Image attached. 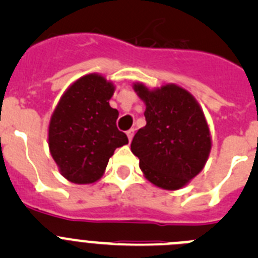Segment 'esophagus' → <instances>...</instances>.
I'll return each mask as SVG.
<instances>
[{"instance_id": "1", "label": "esophagus", "mask_w": 258, "mask_h": 258, "mask_svg": "<svg viewBox=\"0 0 258 258\" xmlns=\"http://www.w3.org/2000/svg\"><path fill=\"white\" fill-rule=\"evenodd\" d=\"M126 136H127V138H129V141L133 140V137H134V129H129V131L126 132Z\"/></svg>"}]
</instances>
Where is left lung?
<instances>
[{"label": "left lung", "mask_w": 258, "mask_h": 258, "mask_svg": "<svg viewBox=\"0 0 258 258\" xmlns=\"http://www.w3.org/2000/svg\"><path fill=\"white\" fill-rule=\"evenodd\" d=\"M145 102L146 126L132 141L147 181L164 190H179L203 170L212 149L208 122L194 95L175 84L150 89L133 84Z\"/></svg>", "instance_id": "obj_1"}]
</instances>
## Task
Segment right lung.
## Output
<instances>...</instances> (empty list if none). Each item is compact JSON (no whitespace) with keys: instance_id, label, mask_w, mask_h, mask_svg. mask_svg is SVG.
Returning <instances> with one entry per match:
<instances>
[{"instance_id":"obj_1","label":"right lung","mask_w":258,"mask_h":258,"mask_svg":"<svg viewBox=\"0 0 258 258\" xmlns=\"http://www.w3.org/2000/svg\"><path fill=\"white\" fill-rule=\"evenodd\" d=\"M113 93L112 81L85 75L68 86L50 117V154L72 183L101 179L115 150L127 145L126 134L116 126L118 111L109 106Z\"/></svg>"}]
</instances>
